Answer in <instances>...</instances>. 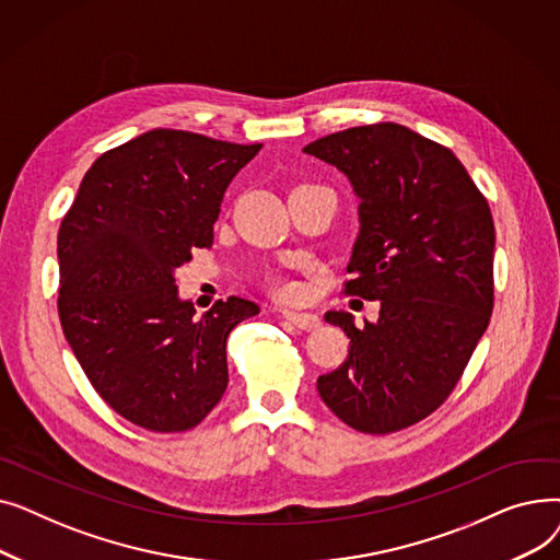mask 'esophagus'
<instances>
[{"label": "esophagus", "instance_id": "esophagus-1", "mask_svg": "<svg viewBox=\"0 0 560 560\" xmlns=\"http://www.w3.org/2000/svg\"><path fill=\"white\" fill-rule=\"evenodd\" d=\"M281 317L288 319L290 325H295L302 331H315L319 327V317L313 313H300V311H281Z\"/></svg>", "mask_w": 560, "mask_h": 560}]
</instances>
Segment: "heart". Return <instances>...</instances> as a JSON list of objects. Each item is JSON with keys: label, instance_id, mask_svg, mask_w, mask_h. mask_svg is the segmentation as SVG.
<instances>
[{"label": "heart", "instance_id": "heart-1", "mask_svg": "<svg viewBox=\"0 0 560 560\" xmlns=\"http://www.w3.org/2000/svg\"><path fill=\"white\" fill-rule=\"evenodd\" d=\"M268 290L279 300H295L300 295V285L285 281V279H270Z\"/></svg>", "mask_w": 560, "mask_h": 560}]
</instances>
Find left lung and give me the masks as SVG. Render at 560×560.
<instances>
[{
    "mask_svg": "<svg viewBox=\"0 0 560 560\" xmlns=\"http://www.w3.org/2000/svg\"><path fill=\"white\" fill-rule=\"evenodd\" d=\"M304 152L354 186L361 231L345 295L381 302L363 329L345 311L325 315L347 334L349 354L317 378V393L351 429L386 435L450 397L488 329L490 206L452 150L395 122L345 129Z\"/></svg>",
    "mask_w": 560,
    "mask_h": 560,
    "instance_id": "obj_1",
    "label": "left lung"
}]
</instances>
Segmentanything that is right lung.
Instances as JSON below:
<instances>
[{"instance_id":"1","label":"right lung","mask_w":560,"mask_h":560,"mask_svg":"<svg viewBox=\"0 0 560 560\" xmlns=\"http://www.w3.org/2000/svg\"><path fill=\"white\" fill-rule=\"evenodd\" d=\"M260 147L147 131L91 165L58 229L66 340L100 397L136 427L188 431L226 390V338L258 306L229 298L197 317L174 270L213 245L224 190Z\"/></svg>"}]
</instances>
